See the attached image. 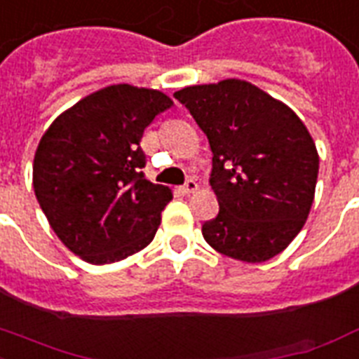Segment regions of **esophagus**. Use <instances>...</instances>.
Instances as JSON below:
<instances>
[{
	"label": "esophagus",
	"instance_id": "obj_1",
	"mask_svg": "<svg viewBox=\"0 0 359 359\" xmlns=\"http://www.w3.org/2000/svg\"><path fill=\"white\" fill-rule=\"evenodd\" d=\"M197 188H199V186H197V182H195L194 179H188L184 182V186H180V191H182L184 195H189V194H194Z\"/></svg>",
	"mask_w": 359,
	"mask_h": 359
}]
</instances>
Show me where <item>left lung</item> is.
Segmentation results:
<instances>
[{"mask_svg":"<svg viewBox=\"0 0 359 359\" xmlns=\"http://www.w3.org/2000/svg\"><path fill=\"white\" fill-rule=\"evenodd\" d=\"M184 104L212 149L210 186L219 214L203 225L206 243L234 260L280 255L304 226L316 195L319 154L301 118L255 84H195Z\"/></svg>","mask_w":359,"mask_h":359,"instance_id":"obj_1","label":"left lung"}]
</instances>
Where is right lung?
Listing matches in <instances>:
<instances>
[{
  "mask_svg": "<svg viewBox=\"0 0 359 359\" xmlns=\"http://www.w3.org/2000/svg\"><path fill=\"white\" fill-rule=\"evenodd\" d=\"M173 104L158 90L112 84L86 95L43 133L33 188L55 234L95 265L125 260L153 241L168 186L144 177V130Z\"/></svg>",
  "mask_w": 359,
  "mask_h": 359,
  "instance_id": "1",
  "label": "right lung"
}]
</instances>
